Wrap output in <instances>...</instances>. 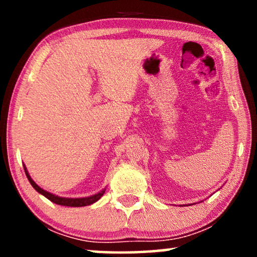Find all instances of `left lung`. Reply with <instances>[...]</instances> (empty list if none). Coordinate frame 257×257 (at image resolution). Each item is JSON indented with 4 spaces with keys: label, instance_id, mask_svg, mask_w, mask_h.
<instances>
[{
    "label": "left lung",
    "instance_id": "left-lung-1",
    "mask_svg": "<svg viewBox=\"0 0 257 257\" xmlns=\"http://www.w3.org/2000/svg\"><path fill=\"white\" fill-rule=\"evenodd\" d=\"M193 205H194V203H193Z\"/></svg>",
    "mask_w": 257,
    "mask_h": 257
}]
</instances>
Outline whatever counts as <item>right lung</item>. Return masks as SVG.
Listing matches in <instances>:
<instances>
[{"label": "right lung", "mask_w": 257, "mask_h": 257, "mask_svg": "<svg viewBox=\"0 0 257 257\" xmlns=\"http://www.w3.org/2000/svg\"><path fill=\"white\" fill-rule=\"evenodd\" d=\"M24 167V171H26V174H27V178L29 182L31 184V186L36 189V191L42 194L45 198L50 200L51 202L56 203V205H61V206H68V207H84V206H89V205H92L96 201H98L101 196L104 195L105 193V189L106 188H103L100 192L96 193V194L93 195H90V196H85V198H63V196H58L56 194H52V193L45 191V189L41 188L40 186H38L36 182H35L33 179H31L29 172H28L26 165H23Z\"/></svg>", "instance_id": "add662e5"}]
</instances>
